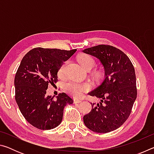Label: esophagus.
Here are the masks:
<instances>
[{"mask_svg": "<svg viewBox=\"0 0 154 154\" xmlns=\"http://www.w3.org/2000/svg\"><path fill=\"white\" fill-rule=\"evenodd\" d=\"M82 102V100H79V99H74V103H80Z\"/></svg>", "mask_w": 154, "mask_h": 154, "instance_id": "34e87169", "label": "esophagus"}]
</instances>
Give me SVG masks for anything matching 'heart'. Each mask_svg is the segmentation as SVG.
<instances>
[{
  "mask_svg": "<svg viewBox=\"0 0 154 154\" xmlns=\"http://www.w3.org/2000/svg\"><path fill=\"white\" fill-rule=\"evenodd\" d=\"M78 60L84 69L87 70H90L95 66L96 60L92 56L88 54H82L78 57ZM68 64V61L64 62L61 66L59 67L58 75L60 77H63L65 73V69ZM96 77H100L101 72L96 71L94 72ZM90 89V84L89 83H79L76 82H70L65 85V90L66 92L74 97H79L82 95V94L87 92Z\"/></svg>",
  "mask_w": 154,
  "mask_h": 154,
  "instance_id": "heart-1",
  "label": "heart"
}]
</instances>
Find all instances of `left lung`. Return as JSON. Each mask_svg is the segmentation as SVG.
Listing matches in <instances>:
<instances>
[{
  "label": "left lung",
  "mask_w": 154,
  "mask_h": 154,
  "mask_svg": "<svg viewBox=\"0 0 154 154\" xmlns=\"http://www.w3.org/2000/svg\"><path fill=\"white\" fill-rule=\"evenodd\" d=\"M83 51L98 58L105 68V77L89 94L100 99L83 116V122L93 132L106 133L120 127L131 113L137 98L136 75L130 58L120 49L98 45Z\"/></svg>",
  "instance_id": "left-lung-1"
}]
</instances>
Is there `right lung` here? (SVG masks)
Listing matches in <instances>:
<instances>
[{
	"mask_svg": "<svg viewBox=\"0 0 154 154\" xmlns=\"http://www.w3.org/2000/svg\"><path fill=\"white\" fill-rule=\"evenodd\" d=\"M76 51L36 48L21 61L14 80L15 101L24 118L36 128L50 130L58 126L64 106L73 103L66 93L59 94L54 100L46 95V90L48 84L58 81L59 67Z\"/></svg>",
	"mask_w": 154,
	"mask_h": 154,
	"instance_id": "1",
	"label": "right lung"
}]
</instances>
